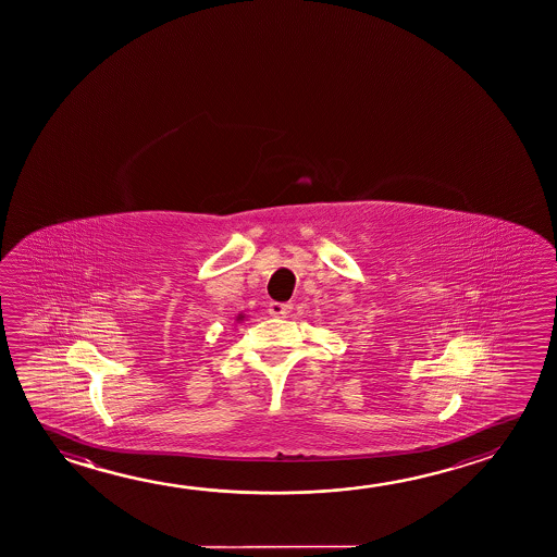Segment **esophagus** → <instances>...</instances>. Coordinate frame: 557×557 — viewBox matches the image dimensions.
<instances>
[{"mask_svg": "<svg viewBox=\"0 0 557 557\" xmlns=\"http://www.w3.org/2000/svg\"><path fill=\"white\" fill-rule=\"evenodd\" d=\"M292 305H285V302H270L268 312H270V317H277V319H283V317H287V314L292 312Z\"/></svg>", "mask_w": 557, "mask_h": 557, "instance_id": "1", "label": "esophagus"}]
</instances>
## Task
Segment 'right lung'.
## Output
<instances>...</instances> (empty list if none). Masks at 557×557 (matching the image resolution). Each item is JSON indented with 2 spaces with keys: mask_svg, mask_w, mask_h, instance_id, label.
<instances>
[{
  "mask_svg": "<svg viewBox=\"0 0 557 557\" xmlns=\"http://www.w3.org/2000/svg\"><path fill=\"white\" fill-rule=\"evenodd\" d=\"M243 319H245V317H243V314H238L237 320H243Z\"/></svg>",
  "mask_w": 557,
  "mask_h": 557,
  "instance_id": "1",
  "label": "right lung"
}]
</instances>
